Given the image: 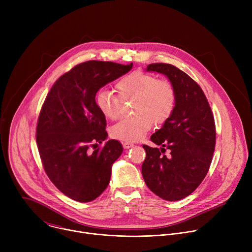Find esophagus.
Listing matches in <instances>:
<instances>
[{"label": "esophagus", "instance_id": "obj_1", "mask_svg": "<svg viewBox=\"0 0 252 252\" xmlns=\"http://www.w3.org/2000/svg\"><path fill=\"white\" fill-rule=\"evenodd\" d=\"M123 146L125 149H129V148L133 147V143L129 142V141H125V142H123Z\"/></svg>", "mask_w": 252, "mask_h": 252}]
</instances>
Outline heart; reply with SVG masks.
Here are the masks:
<instances>
[{"label": "heart", "instance_id": "obj_1", "mask_svg": "<svg viewBox=\"0 0 252 252\" xmlns=\"http://www.w3.org/2000/svg\"><path fill=\"white\" fill-rule=\"evenodd\" d=\"M117 94L101 90L94 97L98 112L107 120L120 117L121 100L133 99L132 113L112 126L111 135L125 141L142 138L152 129L154 123L162 125L172 116L176 105V92L172 83L166 79L141 70H133L121 78L116 84Z\"/></svg>", "mask_w": 252, "mask_h": 252}]
</instances>
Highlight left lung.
<instances>
[{
	"mask_svg": "<svg viewBox=\"0 0 252 252\" xmlns=\"http://www.w3.org/2000/svg\"><path fill=\"white\" fill-rule=\"evenodd\" d=\"M147 69L168 78L176 105L170 119L151 136L162 148L142 146L147 157L141 173L154 193L175 201L192 193L207 174L217 138L214 117L203 91L185 71L163 63H151Z\"/></svg>",
	"mask_w": 252,
	"mask_h": 252,
	"instance_id": "1",
	"label": "left lung"
}]
</instances>
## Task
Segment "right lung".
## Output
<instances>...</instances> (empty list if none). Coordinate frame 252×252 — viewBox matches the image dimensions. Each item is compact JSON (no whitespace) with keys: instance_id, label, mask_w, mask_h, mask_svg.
Here are the masks:
<instances>
[{"instance_id":"right-lung-1","label":"right lung","mask_w":252,"mask_h":252,"mask_svg":"<svg viewBox=\"0 0 252 252\" xmlns=\"http://www.w3.org/2000/svg\"><path fill=\"white\" fill-rule=\"evenodd\" d=\"M131 67L132 63H79L56 81L42 105L35 129L41 160L51 182L71 199L92 201L110 184L112 165L123 154V146L110 139L101 149L90 151L107 135L105 118L94 97L101 87Z\"/></svg>"}]
</instances>
